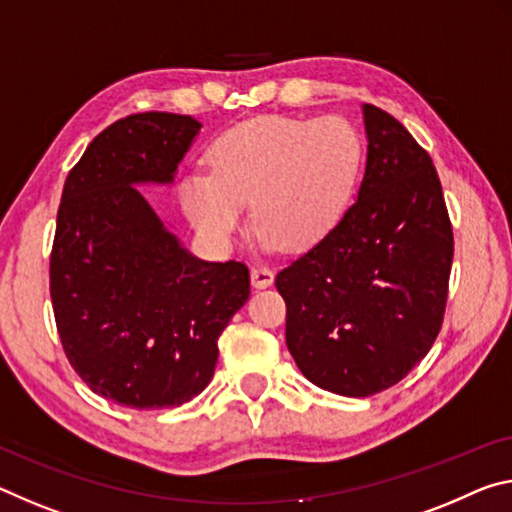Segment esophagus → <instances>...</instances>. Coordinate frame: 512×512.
<instances>
[{
  "label": "esophagus",
  "instance_id": "esophagus-1",
  "mask_svg": "<svg viewBox=\"0 0 512 512\" xmlns=\"http://www.w3.org/2000/svg\"><path fill=\"white\" fill-rule=\"evenodd\" d=\"M273 278H275V273L269 269V266L257 264V266H253V269H250V282H253L255 289L271 287Z\"/></svg>",
  "mask_w": 512,
  "mask_h": 512
}]
</instances>
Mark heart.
<instances>
[{
	"label": "heart",
	"mask_w": 512,
	"mask_h": 512,
	"mask_svg": "<svg viewBox=\"0 0 512 512\" xmlns=\"http://www.w3.org/2000/svg\"><path fill=\"white\" fill-rule=\"evenodd\" d=\"M209 170L180 182L186 216L214 243H230L250 205L264 248L310 250L342 221L362 170V141L348 120L264 116L216 136Z\"/></svg>",
	"instance_id": "1"
}]
</instances>
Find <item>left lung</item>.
Instances as JSON below:
<instances>
[{"mask_svg": "<svg viewBox=\"0 0 512 512\" xmlns=\"http://www.w3.org/2000/svg\"><path fill=\"white\" fill-rule=\"evenodd\" d=\"M362 111L369 145L358 200L275 278L298 369L342 396L383 392L426 358L442 328L453 262L431 154L387 111Z\"/></svg>", "mask_w": 512, "mask_h": 512, "instance_id": "left-lung-1", "label": "left lung"}]
</instances>
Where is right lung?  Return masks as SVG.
I'll use <instances>...</instances> for the list:
<instances>
[{"mask_svg":"<svg viewBox=\"0 0 512 512\" xmlns=\"http://www.w3.org/2000/svg\"><path fill=\"white\" fill-rule=\"evenodd\" d=\"M191 116L132 113L68 173L50 255L56 330L95 394L136 410L182 405L214 376L218 337L250 296L243 262H202L134 184L173 182Z\"/></svg>","mask_w":512,"mask_h":512,"instance_id":"obj_1","label":"right lung"}]
</instances>
